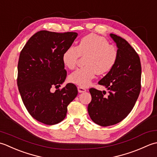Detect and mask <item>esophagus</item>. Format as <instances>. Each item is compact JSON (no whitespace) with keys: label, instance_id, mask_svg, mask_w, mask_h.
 <instances>
[{"label":"esophagus","instance_id":"1","mask_svg":"<svg viewBox=\"0 0 157 157\" xmlns=\"http://www.w3.org/2000/svg\"><path fill=\"white\" fill-rule=\"evenodd\" d=\"M78 91L79 93H83V92H85L86 91V89H85L84 87H78Z\"/></svg>","mask_w":157,"mask_h":157}]
</instances>
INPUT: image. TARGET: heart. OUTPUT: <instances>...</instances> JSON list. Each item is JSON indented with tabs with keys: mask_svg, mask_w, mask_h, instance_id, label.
<instances>
[{
	"mask_svg": "<svg viewBox=\"0 0 157 157\" xmlns=\"http://www.w3.org/2000/svg\"><path fill=\"white\" fill-rule=\"evenodd\" d=\"M118 50L104 37L95 34L83 36L76 47H70L62 54V62L67 68L74 69L81 56L85 57V66L70 76V81L87 87L95 76L104 75L113 69L118 59Z\"/></svg>",
	"mask_w": 157,
	"mask_h": 157,
	"instance_id": "obj_1",
	"label": "heart"
}]
</instances>
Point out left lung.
Instances as JSON below:
<instances>
[{
    "instance_id": "1",
    "label": "left lung",
    "mask_w": 157,
    "mask_h": 157,
    "mask_svg": "<svg viewBox=\"0 0 157 157\" xmlns=\"http://www.w3.org/2000/svg\"><path fill=\"white\" fill-rule=\"evenodd\" d=\"M110 36L117 43L118 59L114 66L99 85L107 88L100 91L89 89L91 101L88 105L89 117L102 127L121 122L132 110L141 90V63L138 54L126 40L116 34Z\"/></svg>"
}]
</instances>
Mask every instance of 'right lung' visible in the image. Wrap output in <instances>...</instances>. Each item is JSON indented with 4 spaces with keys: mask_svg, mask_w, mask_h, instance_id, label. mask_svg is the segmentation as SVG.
<instances>
[{
    "mask_svg": "<svg viewBox=\"0 0 157 157\" xmlns=\"http://www.w3.org/2000/svg\"><path fill=\"white\" fill-rule=\"evenodd\" d=\"M78 34L40 30L31 36L21 51L17 83L21 100L34 119L52 125L65 119L68 104L78 89L72 83L59 89L67 72L62 54L71 47ZM52 87L57 89L51 91Z\"/></svg>",
    "mask_w": 157,
    "mask_h": 157,
    "instance_id": "1",
    "label": "right lung"
}]
</instances>
